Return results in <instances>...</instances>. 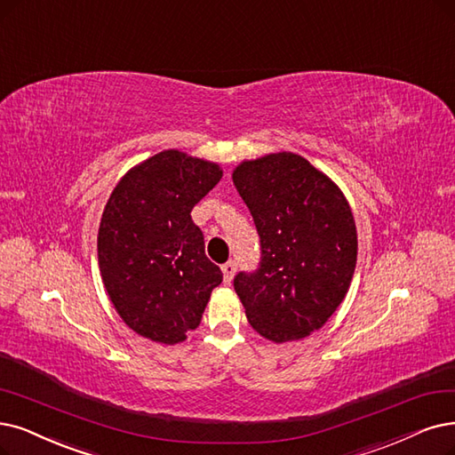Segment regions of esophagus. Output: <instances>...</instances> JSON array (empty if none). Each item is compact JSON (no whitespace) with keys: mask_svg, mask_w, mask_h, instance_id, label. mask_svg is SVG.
I'll list each match as a JSON object with an SVG mask.
<instances>
[{"mask_svg":"<svg viewBox=\"0 0 455 455\" xmlns=\"http://www.w3.org/2000/svg\"><path fill=\"white\" fill-rule=\"evenodd\" d=\"M222 272H224V280L229 283L235 276V272H237V263L228 261L226 265H222Z\"/></svg>","mask_w":455,"mask_h":455,"instance_id":"34e87169","label":"esophagus"}]
</instances>
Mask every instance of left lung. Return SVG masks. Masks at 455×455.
<instances>
[{"mask_svg": "<svg viewBox=\"0 0 455 455\" xmlns=\"http://www.w3.org/2000/svg\"><path fill=\"white\" fill-rule=\"evenodd\" d=\"M259 233L261 261L233 280L251 329L283 343L329 321L356 267V226L343 192L295 153L244 160L233 172Z\"/></svg>", "mask_w": 455, "mask_h": 455, "instance_id": "1", "label": "left lung"}]
</instances>
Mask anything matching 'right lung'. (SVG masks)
Returning <instances> with one entry per match:
<instances>
[{"instance_id": "add662e5", "label": "right lung", "mask_w": 455, "mask_h": 455, "mask_svg": "<svg viewBox=\"0 0 455 455\" xmlns=\"http://www.w3.org/2000/svg\"><path fill=\"white\" fill-rule=\"evenodd\" d=\"M220 179L214 162L168 149L126 172L108 199L97 239L100 276L136 334L175 345L202 321L222 270L205 256L190 212Z\"/></svg>"}]
</instances>
